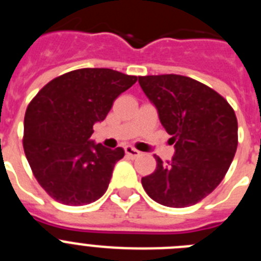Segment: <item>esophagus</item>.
I'll return each instance as SVG.
<instances>
[{
	"instance_id": "obj_1",
	"label": "esophagus",
	"mask_w": 261,
	"mask_h": 261,
	"mask_svg": "<svg viewBox=\"0 0 261 261\" xmlns=\"http://www.w3.org/2000/svg\"><path fill=\"white\" fill-rule=\"evenodd\" d=\"M124 150H125L126 155L132 156V158H137V156L141 155V151L136 150L135 147H132V146H125L124 147Z\"/></svg>"
}]
</instances>
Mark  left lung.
I'll return each mask as SVG.
<instances>
[{
    "label": "left lung",
    "instance_id": "obj_1",
    "mask_svg": "<svg viewBox=\"0 0 261 261\" xmlns=\"http://www.w3.org/2000/svg\"><path fill=\"white\" fill-rule=\"evenodd\" d=\"M138 84L175 147L170 162L154 155L155 171L142 177V187L165 206L197 204L216 190L232 162L238 146L234 110L213 89L184 75H145Z\"/></svg>",
    "mask_w": 261,
    "mask_h": 261
}]
</instances>
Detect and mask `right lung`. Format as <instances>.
I'll return each mask as SVG.
<instances>
[{
	"label": "right lung",
	"instance_id": "right-lung-1",
	"mask_svg": "<svg viewBox=\"0 0 261 261\" xmlns=\"http://www.w3.org/2000/svg\"><path fill=\"white\" fill-rule=\"evenodd\" d=\"M136 81L112 69H78L48 82L30 102L23 149L52 199L80 206L105 195L124 149L90 140L93 125L106 119L115 99Z\"/></svg>",
	"mask_w": 261,
	"mask_h": 261
}]
</instances>
